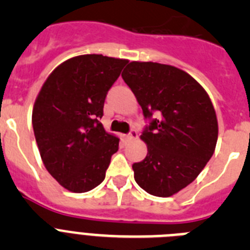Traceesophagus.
<instances>
[{"label":"esophagus","mask_w":250,"mask_h":250,"mask_svg":"<svg viewBox=\"0 0 250 250\" xmlns=\"http://www.w3.org/2000/svg\"><path fill=\"white\" fill-rule=\"evenodd\" d=\"M135 139H138V131L136 130H131L129 135L125 136V140L126 141H132L135 140Z\"/></svg>","instance_id":"1"}]
</instances>
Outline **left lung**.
I'll return each mask as SVG.
<instances>
[{"label": "left lung", "instance_id": "1", "mask_svg": "<svg viewBox=\"0 0 250 250\" xmlns=\"http://www.w3.org/2000/svg\"><path fill=\"white\" fill-rule=\"evenodd\" d=\"M121 76L145 118L158 115L140 136L147 154L132 165L135 182L151 195H174L195 180L214 154L218 120L210 98L175 66L131 61Z\"/></svg>", "mask_w": 250, "mask_h": 250}]
</instances>
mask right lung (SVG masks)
<instances>
[{"label":"right lung","instance_id":"add662e5","mask_svg":"<svg viewBox=\"0 0 250 250\" xmlns=\"http://www.w3.org/2000/svg\"><path fill=\"white\" fill-rule=\"evenodd\" d=\"M125 59L80 55L48 75L35 100L32 126L48 173L72 193H86L104 182L118 136L105 131L104 103Z\"/></svg>","mask_w":250,"mask_h":250}]
</instances>
